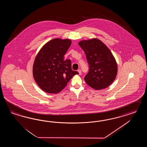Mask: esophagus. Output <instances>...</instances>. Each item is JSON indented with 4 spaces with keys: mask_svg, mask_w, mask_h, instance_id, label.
<instances>
[{
    "mask_svg": "<svg viewBox=\"0 0 147 147\" xmlns=\"http://www.w3.org/2000/svg\"><path fill=\"white\" fill-rule=\"evenodd\" d=\"M78 73H79V75H81V69H79V70H78Z\"/></svg>",
    "mask_w": 147,
    "mask_h": 147,
    "instance_id": "obj_1",
    "label": "esophagus"
}]
</instances>
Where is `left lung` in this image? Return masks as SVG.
Listing matches in <instances>:
<instances>
[{"label": "left lung", "mask_w": 147, "mask_h": 147, "mask_svg": "<svg viewBox=\"0 0 147 147\" xmlns=\"http://www.w3.org/2000/svg\"><path fill=\"white\" fill-rule=\"evenodd\" d=\"M85 52L89 65L85 76L87 84L95 90L106 88L115 79L117 65L115 59L106 45L97 38L79 42Z\"/></svg>", "instance_id": "left-lung-1"}]
</instances>
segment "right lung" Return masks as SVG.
Masks as SVG:
<instances>
[{
  "label": "right lung",
  "mask_w": 147,
  "mask_h": 147,
  "mask_svg": "<svg viewBox=\"0 0 147 147\" xmlns=\"http://www.w3.org/2000/svg\"><path fill=\"white\" fill-rule=\"evenodd\" d=\"M70 39L54 38L46 42L36 55L33 76L41 89L50 94L60 93L78 72L71 69L70 60L63 57L70 47Z\"/></svg>",
  "instance_id": "1"
}]
</instances>
